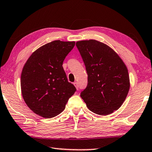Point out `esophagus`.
Masks as SVG:
<instances>
[{"mask_svg":"<svg viewBox=\"0 0 152 152\" xmlns=\"http://www.w3.org/2000/svg\"><path fill=\"white\" fill-rule=\"evenodd\" d=\"M74 86H75V87H76V89L78 90V89H79V86H78V83H77V82H75L74 83Z\"/></svg>","mask_w":152,"mask_h":152,"instance_id":"34e87169","label":"esophagus"}]
</instances>
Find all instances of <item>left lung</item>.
<instances>
[{
	"label": "left lung",
	"mask_w": 152,
	"mask_h": 152,
	"mask_svg": "<svg viewBox=\"0 0 152 152\" xmlns=\"http://www.w3.org/2000/svg\"><path fill=\"white\" fill-rule=\"evenodd\" d=\"M88 77L81 97L89 110L107 115L123 104L129 89L128 71L123 61L107 45L95 40L76 42Z\"/></svg>",
	"instance_id": "8db88e82"
}]
</instances>
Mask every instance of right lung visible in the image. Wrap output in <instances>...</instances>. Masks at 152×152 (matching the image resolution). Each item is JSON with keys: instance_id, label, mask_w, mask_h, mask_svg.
I'll return each mask as SVG.
<instances>
[{"instance_id": "1", "label": "right lung", "mask_w": 152, "mask_h": 152, "mask_svg": "<svg viewBox=\"0 0 152 152\" xmlns=\"http://www.w3.org/2000/svg\"><path fill=\"white\" fill-rule=\"evenodd\" d=\"M75 42L54 41L36 50L20 77L24 101L34 113L52 118L64 110L75 87L68 81L63 63Z\"/></svg>"}]
</instances>
